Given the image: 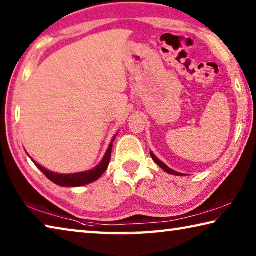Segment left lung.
I'll return each mask as SVG.
<instances>
[{"instance_id": "obj_1", "label": "left lung", "mask_w": 256, "mask_h": 256, "mask_svg": "<svg viewBox=\"0 0 256 256\" xmlns=\"http://www.w3.org/2000/svg\"><path fill=\"white\" fill-rule=\"evenodd\" d=\"M150 154H151V157H152V159H154V162L158 164V166L160 167V168H162V170H164V172H167L168 174H172V175H176V176H183V174H180V172H175V170H170V167L168 166H166V164H164L162 160H159L157 157H156V156L152 154V152H150Z\"/></svg>"}]
</instances>
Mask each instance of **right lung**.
<instances>
[{
	"mask_svg": "<svg viewBox=\"0 0 256 256\" xmlns=\"http://www.w3.org/2000/svg\"><path fill=\"white\" fill-rule=\"evenodd\" d=\"M114 136L112 140V144L108 146V149L106 151L105 156L102 160V162L98 164L97 167H94V170H88V172H74V174H58V172H53L47 170L45 167L40 166V164H37L34 160H32L34 164H36L37 168L40 170H42V174H44L47 178L53 182L56 185L63 186V188H76V186H84L89 183H92V182L99 180L105 170H107L108 164H110V160L112 157V142L115 140Z\"/></svg>",
	"mask_w": 256,
	"mask_h": 256,
	"instance_id": "1",
	"label": "right lung"
}]
</instances>
